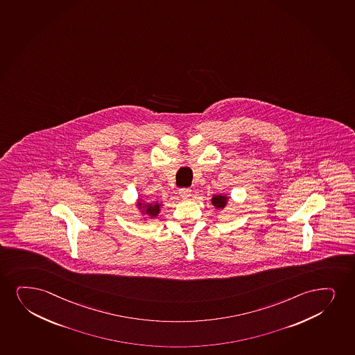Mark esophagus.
Listing matches in <instances>:
<instances>
[{
  "label": "esophagus",
  "instance_id": "1",
  "mask_svg": "<svg viewBox=\"0 0 355 355\" xmlns=\"http://www.w3.org/2000/svg\"><path fill=\"white\" fill-rule=\"evenodd\" d=\"M180 196L183 197V198H188L191 195V189L189 188H183L180 190Z\"/></svg>",
  "mask_w": 355,
  "mask_h": 355
}]
</instances>
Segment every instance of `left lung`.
I'll return each mask as SVG.
<instances>
[{"label": "left lung", "instance_id": "left-lung-1", "mask_svg": "<svg viewBox=\"0 0 355 355\" xmlns=\"http://www.w3.org/2000/svg\"><path fill=\"white\" fill-rule=\"evenodd\" d=\"M228 197L226 195H214L211 197V203L216 209H223L227 205Z\"/></svg>", "mask_w": 355, "mask_h": 355}]
</instances>
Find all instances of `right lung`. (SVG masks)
<instances>
[{
  "instance_id": "right-lung-1",
  "label": "right lung",
  "mask_w": 355,
  "mask_h": 355,
  "mask_svg": "<svg viewBox=\"0 0 355 355\" xmlns=\"http://www.w3.org/2000/svg\"><path fill=\"white\" fill-rule=\"evenodd\" d=\"M137 206L140 209H142V213H145V214L148 215L150 218H157L158 216L159 213H160V207L162 205L158 203V202H154V203H142V202H139L137 203Z\"/></svg>"
}]
</instances>
